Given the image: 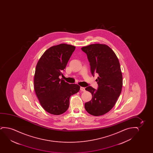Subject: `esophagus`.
Returning <instances> with one entry per match:
<instances>
[{
  "instance_id": "esophagus-1",
  "label": "esophagus",
  "mask_w": 153,
  "mask_h": 153,
  "mask_svg": "<svg viewBox=\"0 0 153 153\" xmlns=\"http://www.w3.org/2000/svg\"><path fill=\"white\" fill-rule=\"evenodd\" d=\"M80 90H81L82 91H85V88H84V87H80Z\"/></svg>"
}]
</instances>
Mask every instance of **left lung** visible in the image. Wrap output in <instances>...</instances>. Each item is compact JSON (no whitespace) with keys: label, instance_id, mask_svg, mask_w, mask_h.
I'll return each instance as SVG.
<instances>
[{"label":"left lung","instance_id":"obj_1","mask_svg":"<svg viewBox=\"0 0 153 153\" xmlns=\"http://www.w3.org/2000/svg\"><path fill=\"white\" fill-rule=\"evenodd\" d=\"M90 62L92 75L98 74L97 90L91 86L86 90L92 94L91 100L85 103L86 111L91 115L100 116L113 108L120 96L123 78L119 61L113 51L104 44H92L82 48Z\"/></svg>","mask_w":153,"mask_h":153}]
</instances>
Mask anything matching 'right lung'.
<instances>
[{"label":"right lung","instance_id":"right-lung-1","mask_svg":"<svg viewBox=\"0 0 153 153\" xmlns=\"http://www.w3.org/2000/svg\"><path fill=\"white\" fill-rule=\"evenodd\" d=\"M75 46L59 44L48 48L36 64L34 77V88L40 105L50 114L60 115L67 111L69 98L77 93L80 86L69 84L59 76L63 75Z\"/></svg>","mask_w":153,"mask_h":153}]
</instances>
